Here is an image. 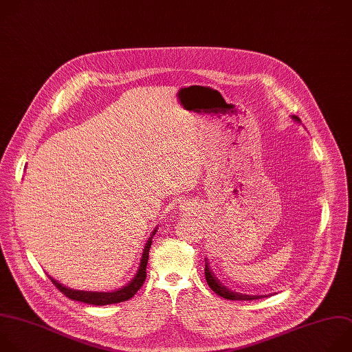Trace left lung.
Returning a JSON list of instances; mask_svg holds the SVG:
<instances>
[{"label": "left lung", "mask_w": 352, "mask_h": 352, "mask_svg": "<svg viewBox=\"0 0 352 352\" xmlns=\"http://www.w3.org/2000/svg\"><path fill=\"white\" fill-rule=\"evenodd\" d=\"M296 122H300V119L297 116H292ZM205 278L206 283L210 287V290L215 292L218 296L226 298V300H232V301H252L256 298H261L262 296H247V294H241V293H236L232 292L230 289H228L225 285H222L221 280H218V277L214 274L212 269L209 266V261L208 258H205Z\"/></svg>", "instance_id": "1"}]
</instances>
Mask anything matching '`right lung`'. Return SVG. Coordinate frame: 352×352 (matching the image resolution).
<instances>
[{"label": "right lung", "instance_id": "1", "mask_svg": "<svg viewBox=\"0 0 352 352\" xmlns=\"http://www.w3.org/2000/svg\"><path fill=\"white\" fill-rule=\"evenodd\" d=\"M157 229L153 230L148 241L144 245L143 250V255L142 259H140V266L137 269L135 276L130 280V282L116 290V292H108V293H101V292H83V290H74V289H69L63 285H60L59 282H56L55 278H52L51 276H48L51 278V282L55 285V287L65 294L67 298L74 300V301H80L85 304H90V305H108V304H118V302H123L130 300L131 297H134V294L140 290L146 282L147 278V262H148V254H150V248H151V243H153V237L155 236Z\"/></svg>", "mask_w": 352, "mask_h": 352}]
</instances>
